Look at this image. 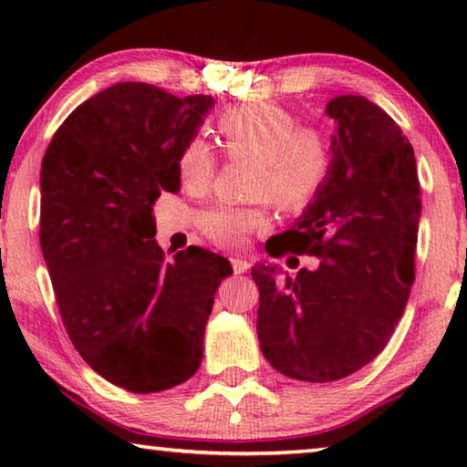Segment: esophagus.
Segmentation results:
<instances>
[{"mask_svg": "<svg viewBox=\"0 0 467 467\" xmlns=\"http://www.w3.org/2000/svg\"><path fill=\"white\" fill-rule=\"evenodd\" d=\"M231 264H233L234 274H244L249 270V264H247V259H244V257L234 255V257H231Z\"/></svg>", "mask_w": 467, "mask_h": 467, "instance_id": "esophagus-1", "label": "esophagus"}]
</instances>
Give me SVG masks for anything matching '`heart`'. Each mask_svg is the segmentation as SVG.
<instances>
[{
	"label": "heart",
	"instance_id": "b5f03b06",
	"mask_svg": "<svg viewBox=\"0 0 467 467\" xmlns=\"http://www.w3.org/2000/svg\"><path fill=\"white\" fill-rule=\"evenodd\" d=\"M220 141L231 158H255L253 195L270 197L282 210L300 212L327 183L334 152L326 133L298 125L296 117L270 102H247L226 109L216 121ZM216 154L202 138H189L177 158L185 192H208L216 175ZM267 226L262 205H216L200 218V228L220 247L239 249Z\"/></svg>",
	"mask_w": 467,
	"mask_h": 467
}]
</instances>
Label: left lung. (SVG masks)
Segmentation results:
<instances>
[{
    "label": "left lung",
    "instance_id": "left-lung-1",
    "mask_svg": "<svg viewBox=\"0 0 467 467\" xmlns=\"http://www.w3.org/2000/svg\"><path fill=\"white\" fill-rule=\"evenodd\" d=\"M334 167L295 228L265 251L321 257L295 278L257 264V337L264 357L298 381H337L368 365L393 336L414 284L420 220L412 144L375 102L329 100Z\"/></svg>",
    "mask_w": 467,
    "mask_h": 467
}]
</instances>
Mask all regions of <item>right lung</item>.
Returning a JSON list of instances; mask_svg holds the SVG:
<instances>
[{
    "mask_svg": "<svg viewBox=\"0 0 467 467\" xmlns=\"http://www.w3.org/2000/svg\"><path fill=\"white\" fill-rule=\"evenodd\" d=\"M214 105L121 82L55 131L41 167V249L67 336L92 370L131 393L195 375L228 259L154 241L152 205L181 187L177 158Z\"/></svg>",
    "mask_w": 467,
    "mask_h": 467,
    "instance_id": "obj_1",
    "label": "right lung"
}]
</instances>
